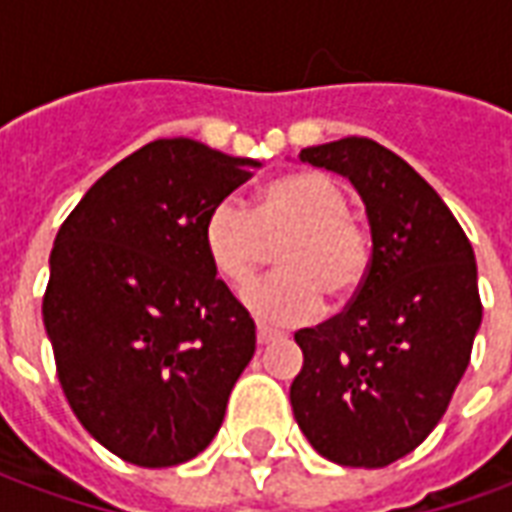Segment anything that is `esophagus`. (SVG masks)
<instances>
[{"instance_id": "34e87169", "label": "esophagus", "mask_w": 512, "mask_h": 512, "mask_svg": "<svg viewBox=\"0 0 512 512\" xmlns=\"http://www.w3.org/2000/svg\"><path fill=\"white\" fill-rule=\"evenodd\" d=\"M278 330H272V327H267V324H259V327H256V341L261 343V346H264V343H270V341H275V338H278Z\"/></svg>"}]
</instances>
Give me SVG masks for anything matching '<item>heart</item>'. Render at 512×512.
<instances>
[{
	"label": "heart",
	"mask_w": 512,
	"mask_h": 512,
	"mask_svg": "<svg viewBox=\"0 0 512 512\" xmlns=\"http://www.w3.org/2000/svg\"><path fill=\"white\" fill-rule=\"evenodd\" d=\"M278 240L283 270L245 294L248 308L267 322H308L322 311L324 294L343 300L357 292L374 259L371 229L349 210L346 190L316 171L270 182L253 212L226 196L204 220V251L237 292L256 281Z\"/></svg>",
	"instance_id": "obj_1"
}]
</instances>
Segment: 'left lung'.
Returning a JSON list of instances; mask_svg holds the SVG:
<instances>
[{
	"label": "left lung",
	"instance_id": "left-lung-1",
	"mask_svg": "<svg viewBox=\"0 0 512 512\" xmlns=\"http://www.w3.org/2000/svg\"><path fill=\"white\" fill-rule=\"evenodd\" d=\"M300 160L349 177L374 259L338 316L294 333L305 357L294 420L333 464L379 469L434 431L469 365L483 319L475 251L439 193L371 138L308 147Z\"/></svg>",
	"mask_w": 512,
	"mask_h": 512
}]
</instances>
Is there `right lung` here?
<instances>
[{"label":"right lung","instance_id":"right-lung-1","mask_svg":"<svg viewBox=\"0 0 512 512\" xmlns=\"http://www.w3.org/2000/svg\"><path fill=\"white\" fill-rule=\"evenodd\" d=\"M259 160L158 138L59 226L43 322L78 423L122 461L185 464L218 434L256 324L204 251V220Z\"/></svg>","mask_w":512,"mask_h":512}]
</instances>
